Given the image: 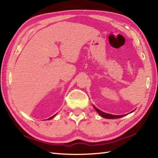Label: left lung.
<instances>
[{
	"label": "left lung",
	"instance_id": "8db88e82",
	"mask_svg": "<svg viewBox=\"0 0 158 158\" xmlns=\"http://www.w3.org/2000/svg\"><path fill=\"white\" fill-rule=\"evenodd\" d=\"M94 108L96 109L98 113L101 116H102L103 118H107V119H116V118H120L124 116V115H120V116H118V115H112V114H109L107 113H104L103 112H102V111H100V110L96 108V107H94Z\"/></svg>",
	"mask_w": 158,
	"mask_h": 158
}]
</instances>
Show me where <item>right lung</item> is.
<instances>
[{
	"mask_svg": "<svg viewBox=\"0 0 158 158\" xmlns=\"http://www.w3.org/2000/svg\"><path fill=\"white\" fill-rule=\"evenodd\" d=\"M54 116H55V115H54V116H52V117H50V118H49L48 119V120H50V119H52L53 117H54Z\"/></svg>",
	"mask_w": 158,
	"mask_h": 158,
	"instance_id": "add662e5",
	"label": "right lung"
}]
</instances>
